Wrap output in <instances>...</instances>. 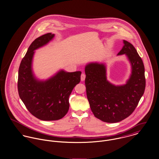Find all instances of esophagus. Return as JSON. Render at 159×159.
Listing matches in <instances>:
<instances>
[{
    "mask_svg": "<svg viewBox=\"0 0 159 159\" xmlns=\"http://www.w3.org/2000/svg\"><path fill=\"white\" fill-rule=\"evenodd\" d=\"M85 78H86V75H85L84 73H83L81 74V81H84V80H85Z\"/></svg>",
    "mask_w": 159,
    "mask_h": 159,
    "instance_id": "obj_1",
    "label": "esophagus"
}]
</instances>
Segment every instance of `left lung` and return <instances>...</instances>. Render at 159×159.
Listing matches in <instances>:
<instances>
[{"instance_id": "1", "label": "left lung", "mask_w": 159, "mask_h": 159, "mask_svg": "<svg viewBox=\"0 0 159 159\" xmlns=\"http://www.w3.org/2000/svg\"><path fill=\"white\" fill-rule=\"evenodd\" d=\"M118 55L126 54L132 74L125 85L116 86L106 79L102 64L90 63L85 68L87 97L93 115L106 123H116L130 116L144 93L146 86L143 61L135 47L124 40Z\"/></svg>"}]
</instances>
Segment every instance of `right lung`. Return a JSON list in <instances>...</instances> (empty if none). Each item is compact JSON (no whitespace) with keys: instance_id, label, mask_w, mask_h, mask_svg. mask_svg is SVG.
Masks as SVG:
<instances>
[{"instance_id":"add662e5","label":"right lung","mask_w":159,"mask_h":159,"mask_svg":"<svg viewBox=\"0 0 159 159\" xmlns=\"http://www.w3.org/2000/svg\"><path fill=\"white\" fill-rule=\"evenodd\" d=\"M53 37V34L48 33L31 43L18 72L17 89L20 99L30 114L43 121L57 120L66 115L69 109V96L81 80L80 71L61 70L45 81H39L34 77L31 70L34 50L48 43Z\"/></svg>"}]
</instances>
